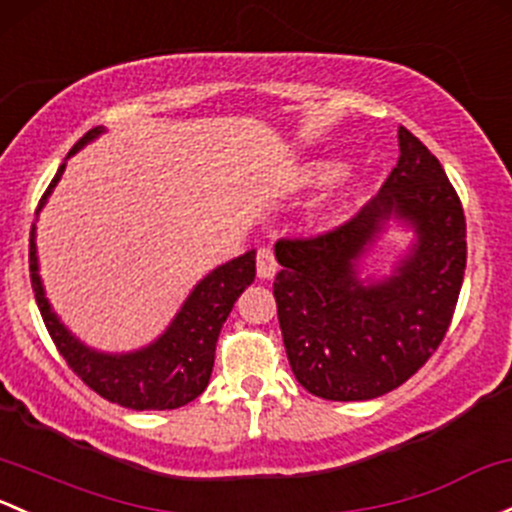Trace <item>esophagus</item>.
<instances>
[{
  "instance_id": "1",
  "label": "esophagus",
  "mask_w": 512,
  "mask_h": 512,
  "mask_svg": "<svg viewBox=\"0 0 512 512\" xmlns=\"http://www.w3.org/2000/svg\"><path fill=\"white\" fill-rule=\"evenodd\" d=\"M277 272V260H274V252L270 247H260L257 250V277L260 279H272Z\"/></svg>"
}]
</instances>
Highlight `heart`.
I'll use <instances>...</instances> for the list:
<instances>
[{
    "label": "heart",
    "mask_w": 512,
    "mask_h": 512,
    "mask_svg": "<svg viewBox=\"0 0 512 512\" xmlns=\"http://www.w3.org/2000/svg\"><path fill=\"white\" fill-rule=\"evenodd\" d=\"M338 171H341V166L333 164V161H319V164H314L309 171H306L304 181H328L333 179Z\"/></svg>",
    "instance_id": "obj_1"
}]
</instances>
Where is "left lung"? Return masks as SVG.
I'll use <instances>...</instances> for the list:
<instances>
[{"label": "left lung", "mask_w": 512, "mask_h": 512, "mask_svg": "<svg viewBox=\"0 0 512 512\" xmlns=\"http://www.w3.org/2000/svg\"><path fill=\"white\" fill-rule=\"evenodd\" d=\"M400 159L378 196L338 228L282 238L274 255L279 328L301 387L336 402L373 400L412 378L449 331L466 270V215L439 159L400 127ZM418 245L385 283L354 265L385 219Z\"/></svg>", "instance_id": "obj_1"}]
</instances>
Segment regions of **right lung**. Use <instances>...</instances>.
Here are the masks:
<instances>
[{
  "label": "right lung",
  "mask_w": 512,
  "mask_h": 512,
  "mask_svg": "<svg viewBox=\"0 0 512 512\" xmlns=\"http://www.w3.org/2000/svg\"><path fill=\"white\" fill-rule=\"evenodd\" d=\"M100 132L102 127L85 132L73 144L68 157H73L80 147H85ZM63 169H66V164H61L58 174L53 176L46 193L41 196L39 211L46 203L48 193L61 179ZM29 272L43 324H46L68 368L90 390L98 392L107 402L127 407V410H176V407H184L191 400H196L206 390L213 373L215 343H218L220 328L233 311L235 301L255 279V252H245L238 260L225 262L208 274L193 289L164 336L152 346L127 355H107L85 348L56 319L41 287L34 228H31L29 240Z\"/></svg>",
  "instance_id": "1"
}]
</instances>
